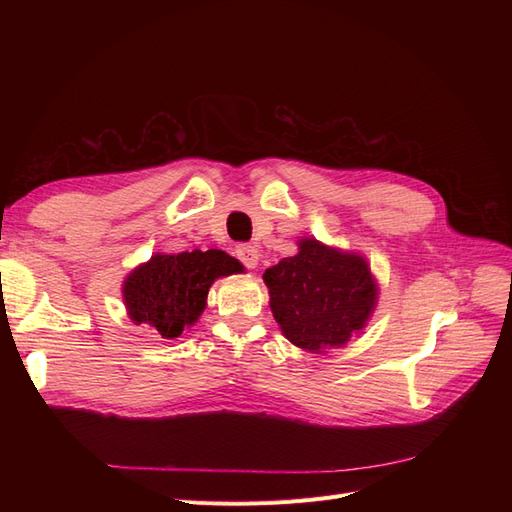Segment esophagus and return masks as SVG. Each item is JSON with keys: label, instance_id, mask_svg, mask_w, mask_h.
<instances>
[{"label": "esophagus", "instance_id": "34e87169", "mask_svg": "<svg viewBox=\"0 0 512 512\" xmlns=\"http://www.w3.org/2000/svg\"><path fill=\"white\" fill-rule=\"evenodd\" d=\"M235 254H237V258L243 262V265H245L247 269H256V265H258V256H260L256 245L241 243V245H237Z\"/></svg>", "mask_w": 512, "mask_h": 512}]
</instances>
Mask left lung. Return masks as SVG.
<instances>
[{"label":"left lung","mask_w":512,"mask_h":512,"mask_svg":"<svg viewBox=\"0 0 512 512\" xmlns=\"http://www.w3.org/2000/svg\"><path fill=\"white\" fill-rule=\"evenodd\" d=\"M262 275L269 307L284 337L301 350L324 354L363 333L378 305V282L365 256L314 237Z\"/></svg>","instance_id":"obj_1"}]
</instances>
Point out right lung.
<instances>
[{"label":"right lung","mask_w":512,"mask_h":512,"mask_svg":"<svg viewBox=\"0 0 512 512\" xmlns=\"http://www.w3.org/2000/svg\"><path fill=\"white\" fill-rule=\"evenodd\" d=\"M235 273H243V265L222 250L156 252L126 275L121 297L134 324L175 339L205 312L211 284Z\"/></svg>","instance_id":"1"}]
</instances>
